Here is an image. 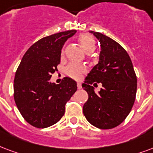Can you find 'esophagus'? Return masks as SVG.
Listing matches in <instances>:
<instances>
[{
    "label": "esophagus",
    "instance_id": "esophagus-1",
    "mask_svg": "<svg viewBox=\"0 0 153 153\" xmlns=\"http://www.w3.org/2000/svg\"><path fill=\"white\" fill-rule=\"evenodd\" d=\"M77 88H78V89H81L82 88V84L80 82H78L77 83Z\"/></svg>",
    "mask_w": 153,
    "mask_h": 153
}]
</instances>
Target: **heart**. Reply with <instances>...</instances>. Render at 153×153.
I'll list each match as a JSON object with an SVG mask.
<instances>
[{
  "instance_id": "obj_1",
  "label": "heart",
  "mask_w": 153,
  "mask_h": 153,
  "mask_svg": "<svg viewBox=\"0 0 153 153\" xmlns=\"http://www.w3.org/2000/svg\"><path fill=\"white\" fill-rule=\"evenodd\" d=\"M79 40L82 48L86 53H90L95 50L96 48V40L91 34H82L79 37ZM64 54V48H62V55ZM87 72L85 65L77 63H70L65 68V73L67 76L71 77L74 79H80L82 74Z\"/></svg>"
}]
</instances>
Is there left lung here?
<instances>
[{"instance_id": "left-lung-1", "label": "left lung", "mask_w": 153, "mask_h": 153, "mask_svg": "<svg viewBox=\"0 0 153 153\" xmlns=\"http://www.w3.org/2000/svg\"><path fill=\"white\" fill-rule=\"evenodd\" d=\"M90 32L99 40L101 51L98 64L92 68L82 85L88 94L82 111L94 126L112 129L123 123L133 107L136 74L130 56L118 43L100 32ZM94 82L102 83L98 94L91 86Z\"/></svg>"}]
</instances>
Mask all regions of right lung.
Masks as SVG:
<instances>
[{
  "instance_id": "obj_1",
  "label": "right lung",
  "mask_w": 153,
  "mask_h": 153,
  "mask_svg": "<svg viewBox=\"0 0 153 153\" xmlns=\"http://www.w3.org/2000/svg\"><path fill=\"white\" fill-rule=\"evenodd\" d=\"M76 32L62 31L42 38L28 48L17 69L13 98L20 114L36 128L54 125L65 114V105L77 91L76 82L65 77L50 82L57 71L65 42Z\"/></svg>"
}]
</instances>
